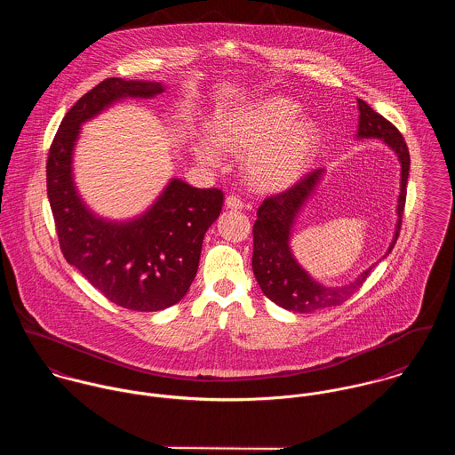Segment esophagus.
I'll return each mask as SVG.
<instances>
[{
    "label": "esophagus",
    "instance_id": "34e87169",
    "mask_svg": "<svg viewBox=\"0 0 455 455\" xmlns=\"http://www.w3.org/2000/svg\"><path fill=\"white\" fill-rule=\"evenodd\" d=\"M226 206L231 208V210H240V208H243V201H242V197H238V196H228V197H226Z\"/></svg>",
    "mask_w": 455,
    "mask_h": 455
}]
</instances>
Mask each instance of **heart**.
<instances>
[{"mask_svg":"<svg viewBox=\"0 0 455 455\" xmlns=\"http://www.w3.org/2000/svg\"><path fill=\"white\" fill-rule=\"evenodd\" d=\"M299 107L289 98L271 96L224 114L213 138L196 141V156L219 164V146L245 157L249 182L262 191H278L294 184L314 161L321 134L314 123L298 119Z\"/></svg>","mask_w":455,"mask_h":455,"instance_id":"1","label":"heart"}]
</instances>
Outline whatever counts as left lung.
I'll use <instances>...</instances> for the list:
<instances>
[{
    "instance_id": "1",
    "label": "left lung",
    "mask_w": 455,
    "mask_h": 455,
    "mask_svg": "<svg viewBox=\"0 0 455 455\" xmlns=\"http://www.w3.org/2000/svg\"><path fill=\"white\" fill-rule=\"evenodd\" d=\"M359 105V128H357V140L359 138H375L387 143L394 150V154L399 159L401 164V186L397 196V222L395 231L392 236L387 252L382 256L386 259L390 251L395 245V240L399 236L401 229V217L404 210V199H406V182H408V172H410V152L403 140V134L395 130L394 124H390L387 119H384L380 114H377L366 101L357 100ZM324 175V170H315L308 173L305 179H301L298 184H294L291 189L280 193V195L269 196L262 201L258 208V220L254 222V254H252V269L256 275V280L259 283L260 291L266 298H269L278 307L289 310V312H299V314H310L315 310H324L329 307L341 305L347 301L368 278L371 269L370 266L361 275H357L355 280L327 287L314 280L307 269L296 260L291 252V233L296 224V217L310 199V196L315 193L317 186L321 184V179ZM380 259V260H382Z\"/></svg>"
}]
</instances>
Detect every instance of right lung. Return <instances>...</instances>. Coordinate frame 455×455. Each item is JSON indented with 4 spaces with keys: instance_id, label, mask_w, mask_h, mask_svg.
<instances>
[{
    "instance_id": "add662e5",
    "label": "right lung",
    "mask_w": 455,
    "mask_h": 455,
    "mask_svg": "<svg viewBox=\"0 0 455 455\" xmlns=\"http://www.w3.org/2000/svg\"><path fill=\"white\" fill-rule=\"evenodd\" d=\"M163 91L161 82L103 80L68 110L47 159V196L65 259L107 299L136 312L164 310L188 294L224 195L172 179L141 215L108 220L78 195L73 150L85 121L124 98H154Z\"/></svg>"
}]
</instances>
